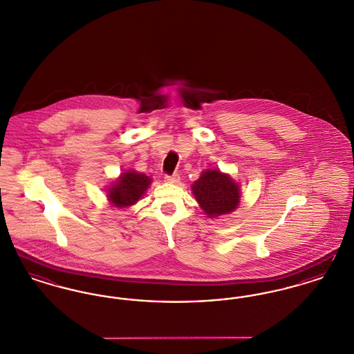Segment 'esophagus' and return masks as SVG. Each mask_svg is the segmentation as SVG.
I'll return each mask as SVG.
<instances>
[{
  "mask_svg": "<svg viewBox=\"0 0 354 354\" xmlns=\"http://www.w3.org/2000/svg\"><path fill=\"white\" fill-rule=\"evenodd\" d=\"M165 182H167V183H171V185H178L179 182H180V178H179V175H167V176H165Z\"/></svg>",
  "mask_w": 354,
  "mask_h": 354,
  "instance_id": "1",
  "label": "esophagus"
}]
</instances>
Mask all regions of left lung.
<instances>
[{"instance_id": "left-lung-1", "label": "left lung", "mask_w": 354, "mask_h": 354, "mask_svg": "<svg viewBox=\"0 0 354 354\" xmlns=\"http://www.w3.org/2000/svg\"><path fill=\"white\" fill-rule=\"evenodd\" d=\"M191 191L209 219L230 215L240 204L241 187L235 179L218 169H205L198 180L191 185Z\"/></svg>"}]
</instances>
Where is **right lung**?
I'll return each instance as SVG.
<instances>
[{
  "mask_svg": "<svg viewBox=\"0 0 354 354\" xmlns=\"http://www.w3.org/2000/svg\"><path fill=\"white\" fill-rule=\"evenodd\" d=\"M151 183V178L146 174L127 169L106 188L107 201L115 208H129L145 196Z\"/></svg>",
  "mask_w": 354,
  "mask_h": 354,
  "instance_id": "obj_1",
  "label": "right lung"
}]
</instances>
